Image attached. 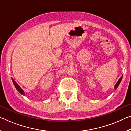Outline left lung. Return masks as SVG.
I'll return each mask as SVG.
<instances>
[{"label":"left lung","mask_w":131,"mask_h":131,"mask_svg":"<svg viewBox=\"0 0 131 131\" xmlns=\"http://www.w3.org/2000/svg\"><path fill=\"white\" fill-rule=\"evenodd\" d=\"M122 78H123V75H122V76L120 77V78H119V79L118 80V81L117 82V83L116 84V85H114V89H115V90H116L117 88H118V85H119V84H120V83H121V80H122Z\"/></svg>","instance_id":"1"}]
</instances>
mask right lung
I'll use <instances>...</instances> for the list:
<instances>
[{
	"instance_id": "1",
	"label": "right lung",
	"mask_w": 131,
	"mask_h": 131,
	"mask_svg": "<svg viewBox=\"0 0 131 131\" xmlns=\"http://www.w3.org/2000/svg\"><path fill=\"white\" fill-rule=\"evenodd\" d=\"M12 79L13 84H14V85L15 88H16V89L18 90V91L19 93H20L21 94L23 95H25V92H24V91L23 89H22L20 86H19V85H18V84L16 83V82H15V81L14 80H13V78H12Z\"/></svg>"
}]
</instances>
